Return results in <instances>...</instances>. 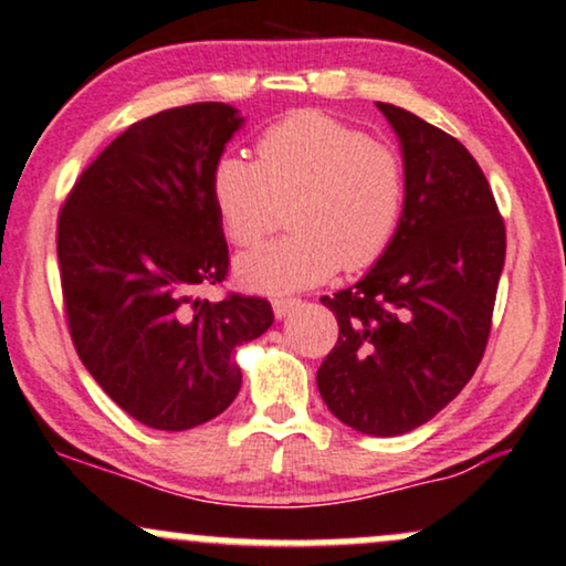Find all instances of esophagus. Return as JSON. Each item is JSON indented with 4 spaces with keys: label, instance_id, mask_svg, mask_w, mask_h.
<instances>
[{
    "label": "esophagus",
    "instance_id": "esophagus-1",
    "mask_svg": "<svg viewBox=\"0 0 566 566\" xmlns=\"http://www.w3.org/2000/svg\"><path fill=\"white\" fill-rule=\"evenodd\" d=\"M298 306H302L298 298H275V302H272V312H275L277 319H283V317H289L291 312H296Z\"/></svg>",
    "mask_w": 566,
    "mask_h": 566
}]
</instances>
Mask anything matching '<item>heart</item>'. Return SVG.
I'll return each instance as SVG.
<instances>
[{"mask_svg":"<svg viewBox=\"0 0 566 566\" xmlns=\"http://www.w3.org/2000/svg\"><path fill=\"white\" fill-rule=\"evenodd\" d=\"M209 197L222 235L251 247L289 205L281 241L235 262L241 283L262 294H294L338 268H373L390 249L403 212V167L394 149L336 117L304 109L256 138V165L220 157Z\"/></svg>","mask_w":566,"mask_h":566,"instance_id":"heart-1","label":"heart"}]
</instances>
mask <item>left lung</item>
<instances>
[{
    "mask_svg": "<svg viewBox=\"0 0 566 566\" xmlns=\"http://www.w3.org/2000/svg\"><path fill=\"white\" fill-rule=\"evenodd\" d=\"M378 109L401 142L399 233L359 283L323 296L338 340L317 369V388L348 428L403 436L475 375L506 230L483 170L457 138L394 104Z\"/></svg>",
    "mask_w": 566,
    "mask_h": 566,
    "instance_id": "8db88e82",
    "label": "left lung"
}]
</instances>
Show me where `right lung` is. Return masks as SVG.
Wrapping results in <instances>:
<instances>
[{
    "instance_id": "obj_1",
    "label": "right lung",
    "mask_w": 566,
    "mask_h": 566,
    "mask_svg": "<svg viewBox=\"0 0 566 566\" xmlns=\"http://www.w3.org/2000/svg\"><path fill=\"white\" fill-rule=\"evenodd\" d=\"M243 125L222 102L123 130L75 180L57 222L70 336L91 378L146 428L188 430L233 403V354L272 325L268 298H199L228 275L209 176Z\"/></svg>"
}]
</instances>
